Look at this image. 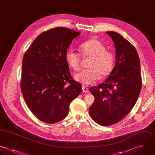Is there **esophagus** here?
<instances>
[{
    "label": "esophagus",
    "mask_w": 155,
    "mask_h": 155,
    "mask_svg": "<svg viewBox=\"0 0 155 155\" xmlns=\"http://www.w3.org/2000/svg\"><path fill=\"white\" fill-rule=\"evenodd\" d=\"M82 91L84 92V93H88V91H89V90H88V89L87 88V87H85V86H82Z\"/></svg>",
    "instance_id": "34e87169"
}]
</instances>
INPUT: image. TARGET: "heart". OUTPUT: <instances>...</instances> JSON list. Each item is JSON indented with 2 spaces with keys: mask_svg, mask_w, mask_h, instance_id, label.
Listing matches in <instances>:
<instances>
[{
  "mask_svg": "<svg viewBox=\"0 0 155 155\" xmlns=\"http://www.w3.org/2000/svg\"><path fill=\"white\" fill-rule=\"evenodd\" d=\"M79 51L84 56L91 59L89 69L83 70L74 75V79L84 85H88L102 77H106L113 71L115 65V56L113 52L106 50L105 45L100 41L92 39L84 42L79 46ZM65 61L74 71H78L81 66L79 54L72 49L65 53Z\"/></svg>",
  "mask_w": 155,
  "mask_h": 155,
  "instance_id": "b5f03b06",
  "label": "heart"
}]
</instances>
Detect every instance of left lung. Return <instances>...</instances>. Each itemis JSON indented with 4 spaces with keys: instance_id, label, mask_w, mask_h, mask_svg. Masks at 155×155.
<instances>
[{
    "instance_id": "obj_1",
    "label": "left lung",
    "mask_w": 155,
    "mask_h": 155,
    "mask_svg": "<svg viewBox=\"0 0 155 155\" xmlns=\"http://www.w3.org/2000/svg\"><path fill=\"white\" fill-rule=\"evenodd\" d=\"M116 48V64L108 78L90 91L94 101L89 108L98 124L109 126L125 116L135 105L142 87L140 61L134 46L120 35L107 31Z\"/></svg>"
}]
</instances>
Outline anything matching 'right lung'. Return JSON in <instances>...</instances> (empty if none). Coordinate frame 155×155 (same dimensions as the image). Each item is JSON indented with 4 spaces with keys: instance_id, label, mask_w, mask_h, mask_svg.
Returning a JSON list of instances; mask_svg holds the SVG:
<instances>
[{
    "instance_id": "1",
    "label": "right lung",
    "mask_w": 155,
    "mask_h": 155,
    "mask_svg": "<svg viewBox=\"0 0 155 155\" xmlns=\"http://www.w3.org/2000/svg\"><path fill=\"white\" fill-rule=\"evenodd\" d=\"M79 32L65 27L40 34L24 54L21 88L33 114L45 123H56L67 116L69 105L82 91L73 80L65 53Z\"/></svg>"
}]
</instances>
